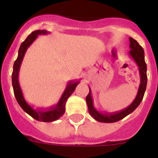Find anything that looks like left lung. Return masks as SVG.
<instances>
[{
    "label": "left lung",
    "instance_id": "left-lung-1",
    "mask_svg": "<svg viewBox=\"0 0 158 158\" xmlns=\"http://www.w3.org/2000/svg\"><path fill=\"white\" fill-rule=\"evenodd\" d=\"M129 48L131 50L128 52V56L133 59V61L135 62L138 66L139 73L140 76V84L136 97L134 101L131 102V105L128 106L127 108H124L122 110L116 113H106L100 111L94 106L91 89L89 88V93L86 97V102L88 105V108H89V112L92 118L99 122L114 123L120 121L135 110L143 100L147 84V64H146L145 59H144L145 58L144 57V51L135 39L129 37Z\"/></svg>",
    "mask_w": 158,
    "mask_h": 158
}]
</instances>
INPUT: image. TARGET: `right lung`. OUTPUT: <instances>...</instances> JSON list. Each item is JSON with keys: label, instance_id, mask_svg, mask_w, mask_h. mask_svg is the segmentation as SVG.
Masks as SVG:
<instances>
[{"label": "right lung", "instance_id": "1", "mask_svg": "<svg viewBox=\"0 0 158 158\" xmlns=\"http://www.w3.org/2000/svg\"><path fill=\"white\" fill-rule=\"evenodd\" d=\"M49 32H48L47 30H35V31L32 32L31 34L27 37V39L22 43L19 49L18 57H17L16 60H15L14 65H13V72L12 75H11L13 90H14V94H15V99H16L18 103L19 104L22 109L26 113H27L29 115L31 116L32 118L36 119L37 121H42V122L55 121L64 114L65 105H66V100L72 95V93L74 92L77 85L80 83V81L69 82L68 85H66L61 98L59 99L58 103L48 110L34 107L33 106L30 105L26 101V99H24L21 87H20L19 82V69L20 66H21L22 62H23V57L25 56V53L27 49H28V48L37 39V36L41 35V34L44 35V34H47Z\"/></svg>", "mask_w": 158, "mask_h": 158}]
</instances>
